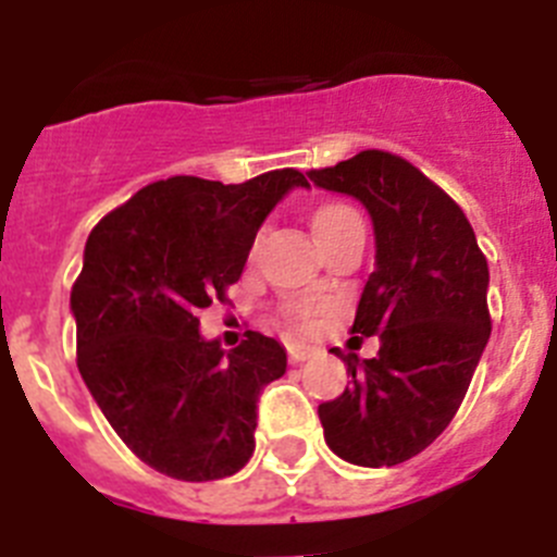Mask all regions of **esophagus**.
Listing matches in <instances>:
<instances>
[{
    "mask_svg": "<svg viewBox=\"0 0 557 557\" xmlns=\"http://www.w3.org/2000/svg\"><path fill=\"white\" fill-rule=\"evenodd\" d=\"M287 354H289V359H293V362H307V359L314 354V348L312 346H298V343H293V346L287 348Z\"/></svg>",
    "mask_w": 557,
    "mask_h": 557,
    "instance_id": "obj_1",
    "label": "esophagus"
}]
</instances>
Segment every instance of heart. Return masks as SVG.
<instances>
[{"label":"heart","instance_id":"b5f03b06","mask_svg":"<svg viewBox=\"0 0 557 557\" xmlns=\"http://www.w3.org/2000/svg\"><path fill=\"white\" fill-rule=\"evenodd\" d=\"M354 218H359V214L351 209V206L326 203L314 211V231H318V236H323L326 231L337 228V225H343L346 220H354ZM314 312H318V304L309 301V298H298V301L284 304V314H287L293 323H298V326H309L314 318Z\"/></svg>","mask_w":557,"mask_h":557}]
</instances>
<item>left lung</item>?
<instances>
[{
  "label": "left lung",
  "mask_w": 557,
  "mask_h": 557,
  "mask_svg": "<svg viewBox=\"0 0 557 557\" xmlns=\"http://www.w3.org/2000/svg\"><path fill=\"white\" fill-rule=\"evenodd\" d=\"M366 206L376 234L351 334H379L373 359L334 348L351 382L318 407L329 449L354 466H396L449 426L491 337L488 262L460 206L385 150L309 170Z\"/></svg>",
  "instance_id": "obj_1"
}]
</instances>
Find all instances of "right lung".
Here are the masks:
<instances>
[{
	"label": "right lung",
	"mask_w": 557,
	"mask_h": 557,
	"mask_svg": "<svg viewBox=\"0 0 557 557\" xmlns=\"http://www.w3.org/2000/svg\"><path fill=\"white\" fill-rule=\"evenodd\" d=\"M293 186V166L245 184L172 175L108 211L72 287L77 368L113 432L150 469L186 482L236 474L253 455L259 396L287 371L273 337L225 351L200 309L228 301L256 231Z\"/></svg>",
	"instance_id": "right-lung-1"
}]
</instances>
